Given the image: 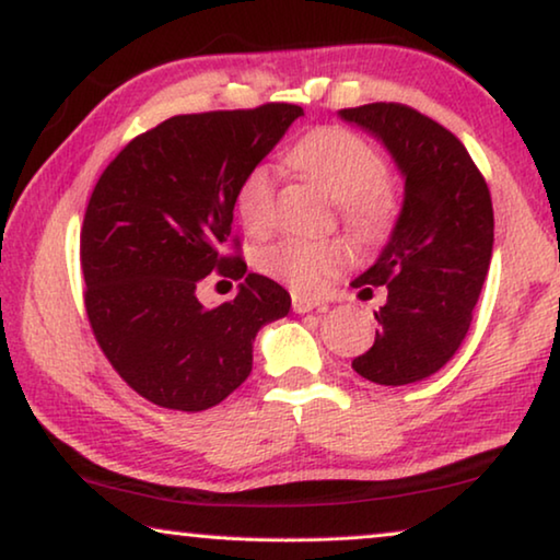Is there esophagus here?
Masks as SVG:
<instances>
[{
	"mask_svg": "<svg viewBox=\"0 0 560 560\" xmlns=\"http://www.w3.org/2000/svg\"><path fill=\"white\" fill-rule=\"evenodd\" d=\"M325 307V303H320V300H310V298H305V295H292V310H295V313H310V310H323Z\"/></svg>",
	"mask_w": 560,
	"mask_h": 560,
	"instance_id": "34e87169",
	"label": "esophagus"
}]
</instances>
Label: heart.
Wrapping results in <instances>:
<instances>
[{
  "label": "heart",
  "mask_w": 560,
  "mask_h": 560,
  "mask_svg": "<svg viewBox=\"0 0 560 560\" xmlns=\"http://www.w3.org/2000/svg\"><path fill=\"white\" fill-rule=\"evenodd\" d=\"M288 162L338 200L340 218L360 240H377L390 230L398 200L385 179V162L373 144L355 132L330 127L307 135L290 150ZM237 214L260 235L275 218V172L270 165L247 170L237 187ZM348 260L338 240L282 237L260 253V268L290 288L313 292Z\"/></svg>",
  "instance_id": "1"
}]
</instances>
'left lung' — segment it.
Wrapping results in <instances>:
<instances>
[{
    "mask_svg": "<svg viewBox=\"0 0 560 560\" xmlns=\"http://www.w3.org/2000/svg\"><path fill=\"white\" fill-rule=\"evenodd\" d=\"M385 144L406 179L388 245L352 280L373 295V348L352 360L377 385H408L441 370L460 348L493 255V202L483 175L453 132L418 109L373 102L338 112Z\"/></svg>",
    "mask_w": 560,
    "mask_h": 560,
    "instance_id": "obj_1",
    "label": "left lung"
}]
</instances>
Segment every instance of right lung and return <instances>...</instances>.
I'll list each match as a JSON object with an SVG mask.
<instances>
[{"label": "right lung", "mask_w": 560, "mask_h": 560, "mask_svg": "<svg viewBox=\"0 0 560 560\" xmlns=\"http://www.w3.org/2000/svg\"><path fill=\"white\" fill-rule=\"evenodd\" d=\"M303 107L177 115L144 132L94 185L80 235L84 307L112 368L160 408L197 412L247 381L257 330L290 313V292L225 255L247 170L268 158ZM243 279L205 308L210 271Z\"/></svg>", "instance_id": "right-lung-1"}]
</instances>
